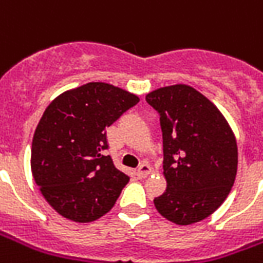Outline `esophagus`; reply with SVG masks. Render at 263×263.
I'll list each match as a JSON object with an SVG mask.
<instances>
[{
	"label": "esophagus",
	"mask_w": 263,
	"mask_h": 263,
	"mask_svg": "<svg viewBox=\"0 0 263 263\" xmlns=\"http://www.w3.org/2000/svg\"><path fill=\"white\" fill-rule=\"evenodd\" d=\"M151 173H152V167H151L148 163H142V165L138 167L137 176L139 177V179H145V177H148Z\"/></svg>",
	"instance_id": "34e87169"
}]
</instances>
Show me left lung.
<instances>
[{
	"instance_id": "obj_1",
	"label": "left lung",
	"mask_w": 263,
	"mask_h": 263,
	"mask_svg": "<svg viewBox=\"0 0 263 263\" xmlns=\"http://www.w3.org/2000/svg\"><path fill=\"white\" fill-rule=\"evenodd\" d=\"M160 115L165 193L156 210L177 226L207 218L231 192L238 167L237 139L221 111L187 84L146 94Z\"/></svg>"
}]
</instances>
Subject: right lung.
<instances>
[{"instance_id":"1","label":"right lung","mask_w":263,"mask_h":263,"mask_svg":"<svg viewBox=\"0 0 263 263\" xmlns=\"http://www.w3.org/2000/svg\"><path fill=\"white\" fill-rule=\"evenodd\" d=\"M139 97L108 83L92 81L62 92L37 124L31 149L35 183L50 207L76 222H90L112 209L129 182L114 166L105 128Z\"/></svg>"}]
</instances>
